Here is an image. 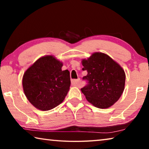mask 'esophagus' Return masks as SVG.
Wrapping results in <instances>:
<instances>
[{"label": "esophagus", "instance_id": "obj_1", "mask_svg": "<svg viewBox=\"0 0 149 149\" xmlns=\"http://www.w3.org/2000/svg\"><path fill=\"white\" fill-rule=\"evenodd\" d=\"M79 79H74L72 81V84L74 86L78 87L79 86Z\"/></svg>", "mask_w": 149, "mask_h": 149}]
</instances>
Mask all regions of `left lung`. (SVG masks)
Here are the masks:
<instances>
[{
    "instance_id": "1",
    "label": "left lung",
    "mask_w": 149,
    "mask_h": 149,
    "mask_svg": "<svg viewBox=\"0 0 149 149\" xmlns=\"http://www.w3.org/2000/svg\"><path fill=\"white\" fill-rule=\"evenodd\" d=\"M81 63L88 84L81 89L87 101L104 109L116 102L125 87V74L119 64L102 52H94Z\"/></svg>"
}]
</instances>
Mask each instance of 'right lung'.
I'll return each instance as SVG.
<instances>
[{
	"mask_svg": "<svg viewBox=\"0 0 149 149\" xmlns=\"http://www.w3.org/2000/svg\"><path fill=\"white\" fill-rule=\"evenodd\" d=\"M63 64L52 55L42 56L25 72L22 85L29 102L37 109L47 111L63 102L70 89V77Z\"/></svg>",
	"mask_w": 149,
	"mask_h": 149,
	"instance_id": "add662e5",
	"label": "right lung"
}]
</instances>
